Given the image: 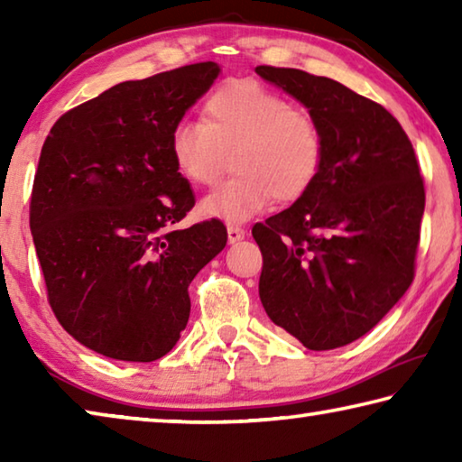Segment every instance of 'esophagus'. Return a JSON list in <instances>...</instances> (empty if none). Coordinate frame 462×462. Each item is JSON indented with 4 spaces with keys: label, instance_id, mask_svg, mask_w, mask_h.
Here are the masks:
<instances>
[{
    "label": "esophagus",
    "instance_id": "obj_1",
    "mask_svg": "<svg viewBox=\"0 0 462 462\" xmlns=\"http://www.w3.org/2000/svg\"><path fill=\"white\" fill-rule=\"evenodd\" d=\"M246 236V230L240 228V226H228V242L234 245V242H240Z\"/></svg>",
    "mask_w": 462,
    "mask_h": 462
}]
</instances>
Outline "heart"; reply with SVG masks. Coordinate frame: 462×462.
I'll list each match as a JSON object with an SVG mask.
<instances>
[{
    "instance_id": "1",
    "label": "heart",
    "mask_w": 462,
    "mask_h": 462,
    "mask_svg": "<svg viewBox=\"0 0 462 462\" xmlns=\"http://www.w3.org/2000/svg\"><path fill=\"white\" fill-rule=\"evenodd\" d=\"M177 173L212 185L234 154L236 177L199 203L206 217L238 224L264 212L273 199L293 203L316 183L324 162L318 122L279 93L254 81H228L203 104V122L181 120L169 136Z\"/></svg>"
}]
</instances>
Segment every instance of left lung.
Returning a JSON list of instances; mask_svg holds the SVG:
<instances>
[{"label": "left lung", "mask_w": 462, "mask_h": 462, "mask_svg": "<svg viewBox=\"0 0 462 462\" xmlns=\"http://www.w3.org/2000/svg\"><path fill=\"white\" fill-rule=\"evenodd\" d=\"M308 107L324 136L311 189L253 236L267 316L310 350L361 338L413 281L424 181L408 134L385 107L300 69L256 67Z\"/></svg>", "instance_id": "1"}]
</instances>
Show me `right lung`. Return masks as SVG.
Wrapping results in <instances>:
<instances>
[{
    "label": "right lung",
    "instance_id": "add662e5",
    "mask_svg": "<svg viewBox=\"0 0 462 462\" xmlns=\"http://www.w3.org/2000/svg\"><path fill=\"white\" fill-rule=\"evenodd\" d=\"M217 62L124 81L60 116L46 136L30 230L49 303L77 342L151 363L181 338L187 287L222 253L220 220L175 230L195 203L169 136L212 88Z\"/></svg>",
    "mask_w": 462,
    "mask_h": 462
}]
</instances>
